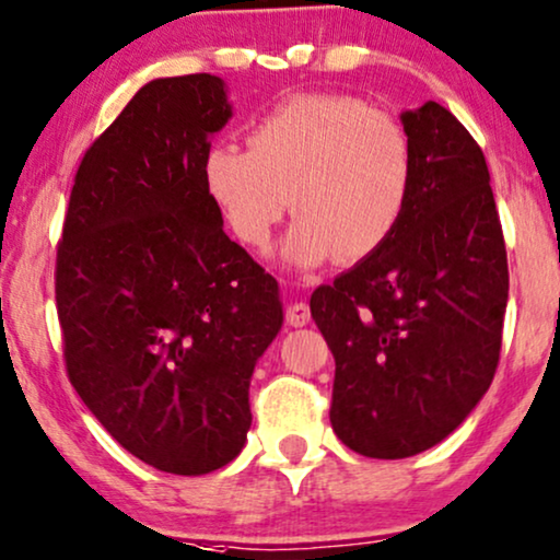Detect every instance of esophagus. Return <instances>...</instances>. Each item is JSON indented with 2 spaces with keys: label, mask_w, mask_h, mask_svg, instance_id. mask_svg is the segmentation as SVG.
Here are the masks:
<instances>
[{
  "label": "esophagus",
  "mask_w": 560,
  "mask_h": 560,
  "mask_svg": "<svg viewBox=\"0 0 560 560\" xmlns=\"http://www.w3.org/2000/svg\"><path fill=\"white\" fill-rule=\"evenodd\" d=\"M285 318L290 326H306L311 322V308L306 306V303H295V306L288 308Z\"/></svg>",
  "instance_id": "obj_1"
}]
</instances>
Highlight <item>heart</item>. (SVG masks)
<instances>
[{
  "label": "heart",
  "instance_id": "b5f03b06",
  "mask_svg": "<svg viewBox=\"0 0 560 560\" xmlns=\"http://www.w3.org/2000/svg\"><path fill=\"white\" fill-rule=\"evenodd\" d=\"M249 147L215 141L202 183L229 229L262 246L288 213L285 262H358L401 226L413 187V147L401 120L352 94H295L249 128Z\"/></svg>",
  "mask_w": 560,
  "mask_h": 560
}]
</instances>
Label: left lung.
<instances>
[{
	"mask_svg": "<svg viewBox=\"0 0 560 560\" xmlns=\"http://www.w3.org/2000/svg\"><path fill=\"white\" fill-rule=\"evenodd\" d=\"M401 120L413 147L401 226L311 295L337 365L334 432L381 460L438 445L474 411L497 373L510 295L481 147L438 103Z\"/></svg>",
	"mask_w": 560,
	"mask_h": 560,
	"instance_id": "left-lung-1",
	"label": "left lung"
}]
</instances>
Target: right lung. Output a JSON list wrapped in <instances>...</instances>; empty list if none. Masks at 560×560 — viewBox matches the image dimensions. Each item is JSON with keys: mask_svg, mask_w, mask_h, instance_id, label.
<instances>
[{"mask_svg": "<svg viewBox=\"0 0 560 560\" xmlns=\"http://www.w3.org/2000/svg\"><path fill=\"white\" fill-rule=\"evenodd\" d=\"M229 118L218 77L141 86L84 151L56 246L71 386L130 455L177 476L242 453L254 362L282 324L278 282L202 183Z\"/></svg>", "mask_w": 560, "mask_h": 560, "instance_id": "obj_1", "label": "right lung"}]
</instances>
